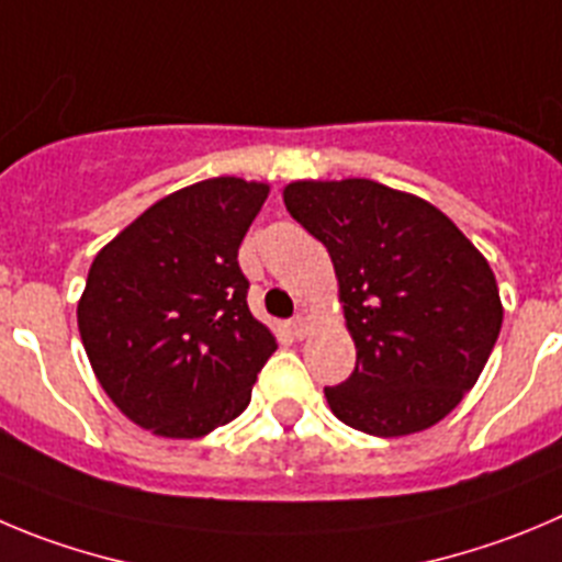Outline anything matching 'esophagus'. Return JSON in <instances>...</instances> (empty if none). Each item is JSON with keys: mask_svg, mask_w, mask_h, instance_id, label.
Listing matches in <instances>:
<instances>
[{"mask_svg": "<svg viewBox=\"0 0 562 562\" xmlns=\"http://www.w3.org/2000/svg\"><path fill=\"white\" fill-rule=\"evenodd\" d=\"M307 329H311V316H305V313H299V316H293V322H291L293 338H305Z\"/></svg>", "mask_w": 562, "mask_h": 562, "instance_id": "1", "label": "esophagus"}]
</instances>
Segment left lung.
<instances>
[{
  "instance_id": "8db88e82",
  "label": "left lung",
  "mask_w": 562,
  "mask_h": 562,
  "mask_svg": "<svg viewBox=\"0 0 562 562\" xmlns=\"http://www.w3.org/2000/svg\"><path fill=\"white\" fill-rule=\"evenodd\" d=\"M285 207L333 257L358 363L329 411L380 438L449 416L502 329L496 277L438 207L374 180L291 182Z\"/></svg>"
}]
</instances>
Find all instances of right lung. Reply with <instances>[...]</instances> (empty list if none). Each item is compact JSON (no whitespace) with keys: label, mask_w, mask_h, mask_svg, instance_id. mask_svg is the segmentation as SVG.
<instances>
[{"label":"right lung","mask_w":562,"mask_h":562,"mask_svg":"<svg viewBox=\"0 0 562 562\" xmlns=\"http://www.w3.org/2000/svg\"><path fill=\"white\" fill-rule=\"evenodd\" d=\"M269 186L213 177L169 193L88 271L77 324L113 405L162 438H202L246 411L277 349L246 305L238 246Z\"/></svg>","instance_id":"right-lung-1"}]
</instances>
